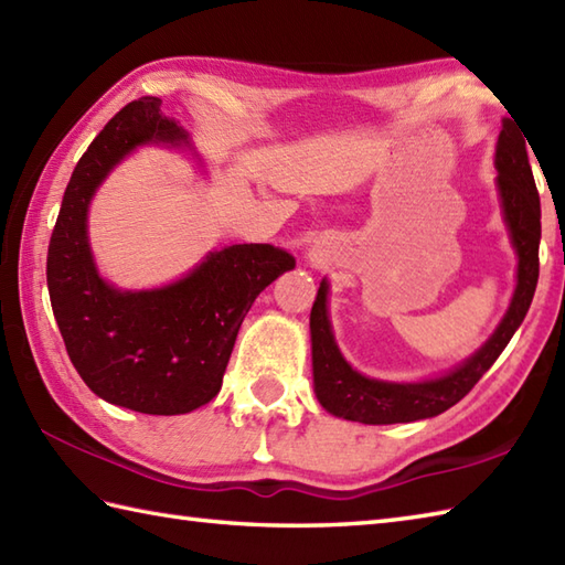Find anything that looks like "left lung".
<instances>
[{
    "mask_svg": "<svg viewBox=\"0 0 565 565\" xmlns=\"http://www.w3.org/2000/svg\"><path fill=\"white\" fill-rule=\"evenodd\" d=\"M530 142V140H526ZM526 142L512 121H505L498 138L495 167L502 211L518 249V289L508 316L502 318L481 350L451 374L425 383L374 381L344 362L334 344L328 320V284L322 281L313 310H310V338H313V381L320 405L328 413L364 425H395L435 417L459 403L486 371L495 364L500 352L522 326L539 281V239H542V206L534 174L526 158Z\"/></svg>",
    "mask_w": 565,
    "mask_h": 565,
    "instance_id": "1",
    "label": "left lung"
}]
</instances>
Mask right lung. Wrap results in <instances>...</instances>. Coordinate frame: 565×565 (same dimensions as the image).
Returning <instances> with one entry per match:
<instances>
[{
    "label": "right lung",
    "instance_id": "obj_1",
    "mask_svg": "<svg viewBox=\"0 0 565 565\" xmlns=\"http://www.w3.org/2000/svg\"><path fill=\"white\" fill-rule=\"evenodd\" d=\"M186 134L160 114V99L126 104L82 154L47 245V291L72 366L114 405L146 415H184L221 391L247 310L296 267L271 245L211 252L186 279L158 291H116L97 274L87 243V206L111 167L142 142Z\"/></svg>",
    "mask_w": 565,
    "mask_h": 565
}]
</instances>
